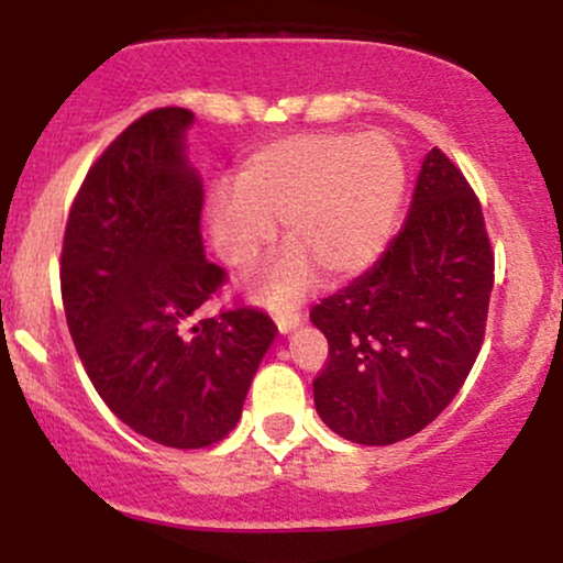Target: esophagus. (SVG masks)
I'll return each instance as SVG.
<instances>
[{
	"label": "esophagus",
	"instance_id": "34e87169",
	"mask_svg": "<svg viewBox=\"0 0 563 563\" xmlns=\"http://www.w3.org/2000/svg\"><path fill=\"white\" fill-rule=\"evenodd\" d=\"M301 320H303V314H299V312H286V314H277V318H275V322H277V331H280L283 335H286V333L294 331V328L299 325Z\"/></svg>",
	"mask_w": 563,
	"mask_h": 563
}]
</instances>
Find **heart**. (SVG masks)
Masks as SVG:
<instances>
[{"label":"heart","mask_w":563,"mask_h":563,"mask_svg":"<svg viewBox=\"0 0 563 563\" xmlns=\"http://www.w3.org/2000/svg\"><path fill=\"white\" fill-rule=\"evenodd\" d=\"M407 190V166L386 134L299 132L256 147L238 187H217L206 222L219 260L251 267L275 241L290 243L251 283L267 307H290L314 286V269L344 280L378 260Z\"/></svg>","instance_id":"1"}]
</instances>
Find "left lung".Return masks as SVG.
<instances>
[{
	"label": "left lung",
	"mask_w": 563,
	"mask_h": 563,
	"mask_svg": "<svg viewBox=\"0 0 563 563\" xmlns=\"http://www.w3.org/2000/svg\"><path fill=\"white\" fill-rule=\"evenodd\" d=\"M493 283L479 198L434 147L389 249L309 312L328 339V363L312 384L322 423L378 448L426 429L476 363Z\"/></svg>",
	"instance_id": "8db88e82"
}]
</instances>
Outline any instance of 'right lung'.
<instances>
[{"mask_svg":"<svg viewBox=\"0 0 563 563\" xmlns=\"http://www.w3.org/2000/svg\"><path fill=\"white\" fill-rule=\"evenodd\" d=\"M196 115L158 108L95 161L68 214L63 307L84 371L119 421L177 450L235 429L275 341L260 309L200 318L224 283L200 238L203 183L185 153Z\"/></svg>","mask_w":563,"mask_h":563,"instance_id":"right-lung-1","label":"right lung"}]
</instances>
